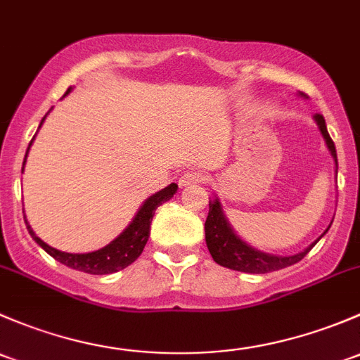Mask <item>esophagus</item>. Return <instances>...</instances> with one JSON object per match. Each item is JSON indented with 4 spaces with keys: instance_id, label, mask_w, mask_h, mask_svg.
<instances>
[{
    "instance_id": "esophagus-1",
    "label": "esophagus",
    "mask_w": 360,
    "mask_h": 360,
    "mask_svg": "<svg viewBox=\"0 0 360 360\" xmlns=\"http://www.w3.org/2000/svg\"><path fill=\"white\" fill-rule=\"evenodd\" d=\"M205 180V175L201 172H185L180 179V187H187V185L192 184H201Z\"/></svg>"
}]
</instances>
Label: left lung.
<instances>
[{
  "label": "left lung",
  "instance_id": "obj_1",
  "mask_svg": "<svg viewBox=\"0 0 360 360\" xmlns=\"http://www.w3.org/2000/svg\"><path fill=\"white\" fill-rule=\"evenodd\" d=\"M302 97H305L303 94H300ZM316 121L321 129L322 136L326 140V146H328L329 153H331L333 159H335L336 172H338V159H336V147L335 142L329 136L328 128H326V121L321 114H316ZM205 232H206V244L207 250H210L213 260L221 266H227V269L239 270V272H248V274H266L274 272V270L286 269V266L295 265L312 250L317 244L312 243L307 250H303L302 253L291 255V257H277V255L263 253V251L257 250V248H251L250 244L244 243L240 237L236 236V232L232 231V227L229 225L227 218H225L224 211H221L220 202L218 199L210 201V213H207L206 224H205ZM326 234V232H324Z\"/></svg>",
  "mask_w": 360,
  "mask_h": 360
}]
</instances>
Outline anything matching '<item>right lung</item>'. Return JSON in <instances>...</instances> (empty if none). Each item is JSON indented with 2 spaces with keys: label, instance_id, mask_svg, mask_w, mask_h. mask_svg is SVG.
Instances as JSON below:
<instances>
[{
  "label": "right lung",
  "instance_id": "right-lung-1",
  "mask_svg": "<svg viewBox=\"0 0 360 360\" xmlns=\"http://www.w3.org/2000/svg\"><path fill=\"white\" fill-rule=\"evenodd\" d=\"M72 88H69L65 91V95ZM46 117V116H44ZM44 117L41 120V124L44 121ZM39 124V128H41ZM36 136V135H34ZM32 136V140H34ZM32 140L29 143V147L32 146ZM27 147V153H29ZM27 153H25V158H27ZM25 158H24V166H25ZM24 172V168H22ZM179 185L176 184H169L168 187H165L162 191L155 192L154 195H150L146 202H143L142 207L139 210V213L135 214L131 224L124 229V232L120 237L112 240L110 244H107L105 248L98 251H91V253H64V251H58L55 248L48 246L44 240L39 239L38 236L34 234V231L31 229V225L27 224L25 220V225H27V231L31 234L32 239L46 251L50 257H53L55 260L64 263V265L70 266V269L81 270V272L86 274H94V276H103V274H112L117 272V270H123L128 265H131L136 258L142 255L143 248H146L147 240H149V234H150V221H153L154 211L158 210V206H161L162 202L169 201L173 198V194L176 192Z\"/></svg>",
  "mask_w": 360,
  "mask_h": 360
}]
</instances>
